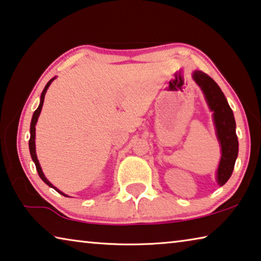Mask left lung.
<instances>
[{"mask_svg":"<svg viewBox=\"0 0 261 261\" xmlns=\"http://www.w3.org/2000/svg\"><path fill=\"white\" fill-rule=\"evenodd\" d=\"M193 80L201 88L206 105L213 111L215 129L222 153L216 173V181L218 185L223 186L232 174L236 159L238 156V138L236 135L233 113L224 94L212 77L201 71H194Z\"/></svg>","mask_w":261,"mask_h":261,"instance_id":"1","label":"left lung"}]
</instances>
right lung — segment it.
<instances>
[{
	"mask_svg": "<svg viewBox=\"0 0 261 261\" xmlns=\"http://www.w3.org/2000/svg\"><path fill=\"white\" fill-rule=\"evenodd\" d=\"M55 79H56V76H55V77H52L51 80H49V81L47 82V85L45 86V88H44V90H43V93H41V95H40V102H39L38 108L36 109V111L34 113V116H32L31 124H30V140H29V150H30L31 158H32V160H34V163H35V165H36L37 172H38V174H39V176H40V179L43 180L44 182L46 184L47 186H49V187H52L53 189H56L58 193L61 194V195H64V196H66V197H68V195H66V194H64L63 192H61V190H59V189H58L57 187H55V186H53V185H52L51 182H49V181L46 179V177H45L43 171H41V167H40V165H39L38 158H37V154H36V142H35V139H36V124H37V121H38V117H39V115H40L41 108H43V103H44L45 94H46V92H47V89H48L49 85L52 84V81L55 80Z\"/></svg>",
	"mask_w": 261,
	"mask_h": 261,
	"instance_id": "right-lung-1",
	"label": "right lung"
}]
</instances>
